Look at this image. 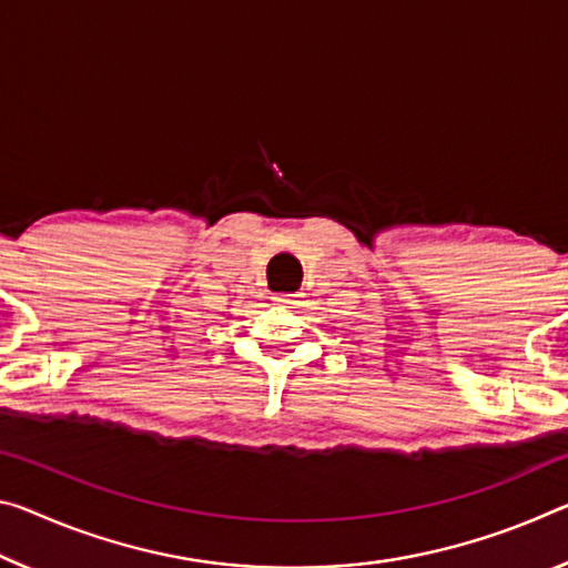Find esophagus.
Returning a JSON list of instances; mask_svg holds the SVG:
<instances>
[{"label":"esophagus","mask_w":568,"mask_h":568,"mask_svg":"<svg viewBox=\"0 0 568 568\" xmlns=\"http://www.w3.org/2000/svg\"><path fill=\"white\" fill-rule=\"evenodd\" d=\"M273 303L283 305V308H293V305H298V295H295V293H275Z\"/></svg>","instance_id":"obj_1"}]
</instances>
